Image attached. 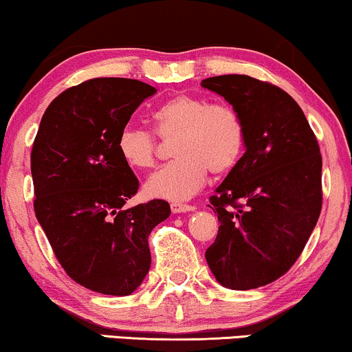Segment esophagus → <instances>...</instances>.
<instances>
[{
	"instance_id": "1",
	"label": "esophagus",
	"mask_w": 352,
	"mask_h": 352,
	"mask_svg": "<svg viewBox=\"0 0 352 352\" xmlns=\"http://www.w3.org/2000/svg\"><path fill=\"white\" fill-rule=\"evenodd\" d=\"M195 206L181 204V201H173L171 204V211L173 213H186V211H194Z\"/></svg>"
}]
</instances>
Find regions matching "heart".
<instances>
[{"label":"heart","mask_w":352,"mask_h":352,"mask_svg":"<svg viewBox=\"0 0 352 352\" xmlns=\"http://www.w3.org/2000/svg\"><path fill=\"white\" fill-rule=\"evenodd\" d=\"M160 138H173L176 158L147 177L144 189L153 199L186 201L205 184L208 170L223 175L237 165L245 147V126L237 110L229 104L199 96L176 94L151 113ZM120 157L134 170L153 165L155 134L124 124L117 138Z\"/></svg>","instance_id":"b5f03b06"}]
</instances>
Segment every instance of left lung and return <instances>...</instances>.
Returning a JSON list of instances; mask_svg holds the SVG:
<instances>
[{"label":"left lung","instance_id":"left-lung-1","mask_svg":"<svg viewBox=\"0 0 352 352\" xmlns=\"http://www.w3.org/2000/svg\"><path fill=\"white\" fill-rule=\"evenodd\" d=\"M224 98L245 126V153L216 194L219 229L206 263L221 285L252 290L290 269L322 208V157L300 105L285 91L248 75L201 81Z\"/></svg>","mask_w":352,"mask_h":352}]
</instances>
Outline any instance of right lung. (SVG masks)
<instances>
[{"label":"right lung","mask_w":352,"mask_h":352,"mask_svg":"<svg viewBox=\"0 0 352 352\" xmlns=\"http://www.w3.org/2000/svg\"><path fill=\"white\" fill-rule=\"evenodd\" d=\"M157 93L129 78H93L43 115L32 148L35 214L57 261L76 283L126 296L151 269L148 234L170 216L165 200L123 208L139 181L117 148L120 129Z\"/></svg>","instance_id":"right-lung-1"}]
</instances>
